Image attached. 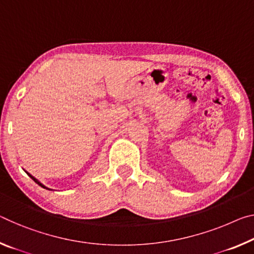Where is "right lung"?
Segmentation results:
<instances>
[{"label":"right lung","instance_id":"obj_1","mask_svg":"<svg viewBox=\"0 0 254 254\" xmlns=\"http://www.w3.org/2000/svg\"><path fill=\"white\" fill-rule=\"evenodd\" d=\"M25 172L27 173V174H28V175H29V176H30V179H33V180L35 181V182H36V183H37V184L39 185V187H42V188H44V189H46V190H52V189H50V188H47V187H45V185H44V184H43L42 182H40V181H38L37 179H36V178H34V176H33V175H31V174H29V173H28L27 171H25Z\"/></svg>","mask_w":254,"mask_h":254}]
</instances>
